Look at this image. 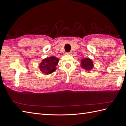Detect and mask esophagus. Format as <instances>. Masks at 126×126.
Segmentation results:
<instances>
[{"instance_id":"esophagus-1","label":"esophagus","mask_w":126,"mask_h":126,"mask_svg":"<svg viewBox=\"0 0 126 126\" xmlns=\"http://www.w3.org/2000/svg\"><path fill=\"white\" fill-rule=\"evenodd\" d=\"M72 53L71 52V51H70V52H67V53H66V54H67V55H71Z\"/></svg>"}]
</instances>
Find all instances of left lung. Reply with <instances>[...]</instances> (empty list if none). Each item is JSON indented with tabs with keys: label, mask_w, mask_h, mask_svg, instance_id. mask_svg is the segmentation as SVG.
Instances as JSON below:
<instances>
[{
	"label": "left lung",
	"mask_w": 126,
	"mask_h": 126,
	"mask_svg": "<svg viewBox=\"0 0 126 126\" xmlns=\"http://www.w3.org/2000/svg\"><path fill=\"white\" fill-rule=\"evenodd\" d=\"M81 67L86 71H91L94 67L93 61L89 58H84L81 60Z\"/></svg>",
	"instance_id": "8db88e82"
}]
</instances>
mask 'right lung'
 <instances>
[{"mask_svg":"<svg viewBox=\"0 0 126 126\" xmlns=\"http://www.w3.org/2000/svg\"><path fill=\"white\" fill-rule=\"evenodd\" d=\"M59 62V59L55 56L47 57L42 60L39 67L43 73L49 75L56 70V66Z\"/></svg>","mask_w":126,"mask_h":126,"instance_id":"add662e5","label":"right lung"}]
</instances>
